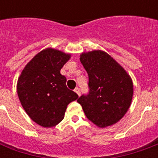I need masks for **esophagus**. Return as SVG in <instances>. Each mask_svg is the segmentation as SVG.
Returning a JSON list of instances; mask_svg holds the SVG:
<instances>
[{
	"instance_id": "esophagus-1",
	"label": "esophagus",
	"mask_w": 158,
	"mask_h": 158,
	"mask_svg": "<svg viewBox=\"0 0 158 158\" xmlns=\"http://www.w3.org/2000/svg\"><path fill=\"white\" fill-rule=\"evenodd\" d=\"M74 92H75V93H76V94H78L79 96L80 95V89H79V88H78V87L74 89Z\"/></svg>"
}]
</instances>
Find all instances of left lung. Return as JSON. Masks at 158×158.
<instances>
[{"mask_svg":"<svg viewBox=\"0 0 158 158\" xmlns=\"http://www.w3.org/2000/svg\"><path fill=\"white\" fill-rule=\"evenodd\" d=\"M80 61L89 74V93L79 97L87 118L99 127L115 124L124 116L133 97L132 79L107 53H83Z\"/></svg>","mask_w":158,"mask_h":158,"instance_id":"left-lung-1","label":"left lung"}]
</instances>
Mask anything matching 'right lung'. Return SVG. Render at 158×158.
I'll return each mask as SVG.
<instances>
[{
  "label": "right lung",
  "mask_w": 158,
  "mask_h": 158,
  "mask_svg": "<svg viewBox=\"0 0 158 158\" xmlns=\"http://www.w3.org/2000/svg\"><path fill=\"white\" fill-rule=\"evenodd\" d=\"M70 55L52 48L37 54L21 73L17 93L26 113L38 125L52 127L63 120L67 105L76 100V93L66 87L60 69Z\"/></svg>",
  "instance_id": "add662e5"
}]
</instances>
